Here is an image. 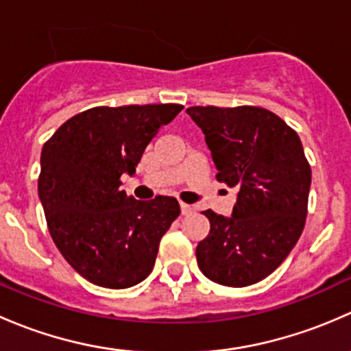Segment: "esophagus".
Wrapping results in <instances>:
<instances>
[{
  "mask_svg": "<svg viewBox=\"0 0 351 351\" xmlns=\"http://www.w3.org/2000/svg\"><path fill=\"white\" fill-rule=\"evenodd\" d=\"M180 210H182L183 215H189L190 212H192V207H190L189 204H183V202H180Z\"/></svg>",
  "mask_w": 351,
  "mask_h": 351,
  "instance_id": "esophagus-1",
  "label": "esophagus"
}]
</instances>
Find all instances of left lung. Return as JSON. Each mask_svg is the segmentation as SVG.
<instances>
[{
    "label": "left lung",
    "instance_id": "1",
    "mask_svg": "<svg viewBox=\"0 0 351 351\" xmlns=\"http://www.w3.org/2000/svg\"><path fill=\"white\" fill-rule=\"evenodd\" d=\"M217 169L238 189L231 215L205 210L207 238L197 263L208 280L247 287L274 274L302 234L311 166L295 130L260 107H190Z\"/></svg>",
    "mask_w": 351,
    "mask_h": 351
}]
</instances>
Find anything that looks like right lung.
I'll use <instances>...</instances> for the list:
<instances>
[{"label":"right lung","mask_w":351,"mask_h":351,"mask_svg":"<svg viewBox=\"0 0 351 351\" xmlns=\"http://www.w3.org/2000/svg\"><path fill=\"white\" fill-rule=\"evenodd\" d=\"M182 105L97 107L62 123L40 154L38 198L67 263L105 289H129L153 271L159 241L178 217L173 197L143 202L120 190L147 144Z\"/></svg>","instance_id":"add662e5"}]
</instances>
